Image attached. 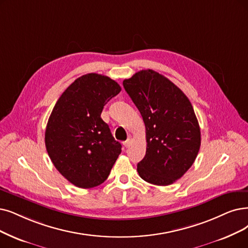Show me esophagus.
I'll use <instances>...</instances> for the list:
<instances>
[{"mask_svg": "<svg viewBox=\"0 0 248 248\" xmlns=\"http://www.w3.org/2000/svg\"><path fill=\"white\" fill-rule=\"evenodd\" d=\"M131 143H132L131 137H128V138H127V140H125V141L123 142V144H124V146H125V147H129V146L131 145Z\"/></svg>", "mask_w": 248, "mask_h": 248, "instance_id": "obj_1", "label": "esophagus"}]
</instances>
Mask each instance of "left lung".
Listing matches in <instances>:
<instances>
[{
  "label": "left lung",
  "instance_id": "8db88e82",
  "mask_svg": "<svg viewBox=\"0 0 248 248\" xmlns=\"http://www.w3.org/2000/svg\"><path fill=\"white\" fill-rule=\"evenodd\" d=\"M123 86L145 125L146 152L137 172L148 183L170 185L192 166L201 147L192 105L179 87L151 69L125 79Z\"/></svg>",
  "mask_w": 248,
  "mask_h": 248
}]
</instances>
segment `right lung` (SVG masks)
Returning <instances> with one entry per match:
<instances>
[{
  "label": "right lung",
  "mask_w": 248,
  "mask_h": 248,
  "mask_svg": "<svg viewBox=\"0 0 248 248\" xmlns=\"http://www.w3.org/2000/svg\"><path fill=\"white\" fill-rule=\"evenodd\" d=\"M121 92L110 77L90 73L77 78L57 101L46 128V152L56 169L80 188L106 181L121 154L101 114Z\"/></svg>",
  "instance_id": "add662e5"
}]
</instances>
